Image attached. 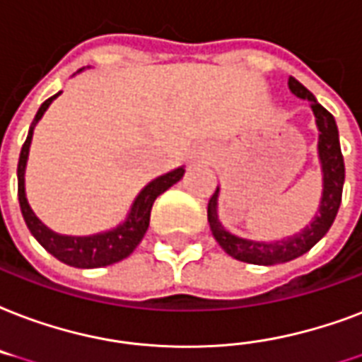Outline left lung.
<instances>
[{
  "instance_id": "8db88e82",
  "label": "left lung",
  "mask_w": 362,
  "mask_h": 362,
  "mask_svg": "<svg viewBox=\"0 0 362 362\" xmlns=\"http://www.w3.org/2000/svg\"><path fill=\"white\" fill-rule=\"evenodd\" d=\"M288 88L295 96L310 102L315 120H317L319 158H321V164H323V198H321L319 215L312 221V225L306 226L300 234L281 240V242L266 243L243 240V238L234 236V234L223 228V225L219 223V217H217L219 189L215 190L211 198H209V204H207V221H209V226H211L213 238L217 240L221 247L225 249V253H228L236 260L249 262V264H279V262H288V260H295L304 253H308L329 232L341 204V189H344V179H346V168H344V156H341L340 137H338L334 117L295 77H288Z\"/></svg>"
}]
</instances>
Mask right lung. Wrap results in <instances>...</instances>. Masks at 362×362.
Here are the masks:
<instances>
[{"label": "right lung", "instance_id": "add662e5", "mask_svg": "<svg viewBox=\"0 0 362 362\" xmlns=\"http://www.w3.org/2000/svg\"><path fill=\"white\" fill-rule=\"evenodd\" d=\"M60 94V92H58ZM58 94H54L49 100H45L39 107L35 119H33L30 132L24 145H22L21 158H18V202H21L22 217L26 221L28 228L33 234V238L43 245L50 255H54L56 259L62 260L64 264L75 266V268H98V266H109L119 262V260L126 259L128 255L137 247V243L141 242V238L145 236V232L149 228L151 221V209L153 204L162 192H166L172 185H175L179 179L183 177L185 170L177 168L173 172L166 173L156 177L155 181H151L145 189L139 192V196L132 206V211L128 215L124 225L117 226L115 230L103 232V234H96V236L86 238H75V236H60L49 230L41 221L33 215L26 202V194H24V170H26L28 151H30V143H32L33 126L37 124V120L43 117L50 102L54 100Z\"/></svg>", "mask_w": 362, "mask_h": 362}]
</instances>
